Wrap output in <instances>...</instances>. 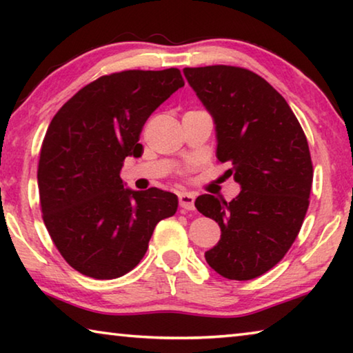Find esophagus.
Listing matches in <instances>:
<instances>
[{
    "label": "esophagus",
    "instance_id": "34e87169",
    "mask_svg": "<svg viewBox=\"0 0 353 353\" xmlns=\"http://www.w3.org/2000/svg\"><path fill=\"white\" fill-rule=\"evenodd\" d=\"M179 205H181L183 210H194V194L193 193L179 194Z\"/></svg>",
    "mask_w": 353,
    "mask_h": 353
}]
</instances>
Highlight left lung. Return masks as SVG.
I'll list each match as a JSON object with an SVG mask.
<instances>
[{"label": "left lung", "mask_w": 353, "mask_h": 353, "mask_svg": "<svg viewBox=\"0 0 353 353\" xmlns=\"http://www.w3.org/2000/svg\"><path fill=\"white\" fill-rule=\"evenodd\" d=\"M210 113L216 157L230 162L241 191L230 202L202 194L194 205L221 227L205 260L219 276L250 280L288 252L308 210L313 165L288 103L259 74L229 65L183 68Z\"/></svg>", "instance_id": "1"}]
</instances>
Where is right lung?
<instances>
[{
  "label": "right lung",
  "mask_w": 353,
  "mask_h": 353,
  "mask_svg": "<svg viewBox=\"0 0 353 353\" xmlns=\"http://www.w3.org/2000/svg\"><path fill=\"white\" fill-rule=\"evenodd\" d=\"M181 71L128 70L101 76L59 110L46 130L37 170L41 213L71 268L109 280L139 265L159 221L177 196L124 187L126 157H140L146 119L183 87Z\"/></svg>",
  "instance_id": "add662e5"
}]
</instances>
